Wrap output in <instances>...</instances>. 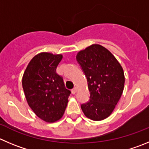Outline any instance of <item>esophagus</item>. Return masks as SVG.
Returning a JSON list of instances; mask_svg holds the SVG:
<instances>
[{"label":"esophagus","mask_w":149,"mask_h":149,"mask_svg":"<svg viewBox=\"0 0 149 149\" xmlns=\"http://www.w3.org/2000/svg\"><path fill=\"white\" fill-rule=\"evenodd\" d=\"M77 88H74L72 90V93H73V94H75L76 93H77Z\"/></svg>","instance_id":"esophagus-1"}]
</instances>
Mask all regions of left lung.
<instances>
[{
	"mask_svg": "<svg viewBox=\"0 0 149 149\" xmlns=\"http://www.w3.org/2000/svg\"><path fill=\"white\" fill-rule=\"evenodd\" d=\"M76 59L85 73L90 100L81 104L87 118L102 121L111 115L124 88L125 77L118 60L104 47L90 45L77 52Z\"/></svg>",
	"mask_w": 149,
	"mask_h": 149,
	"instance_id": "left-lung-1",
	"label": "left lung"
}]
</instances>
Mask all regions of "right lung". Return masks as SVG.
Listing matches in <instances>:
<instances>
[{
	"instance_id": "right-lung-1",
	"label": "right lung",
	"mask_w": 149,
	"mask_h": 149,
	"mask_svg": "<svg viewBox=\"0 0 149 149\" xmlns=\"http://www.w3.org/2000/svg\"><path fill=\"white\" fill-rule=\"evenodd\" d=\"M62 58L61 54L40 52L31 59L22 76L28 105L40 119L48 123L61 118L71 93L65 87L63 77L56 73Z\"/></svg>"
}]
</instances>
